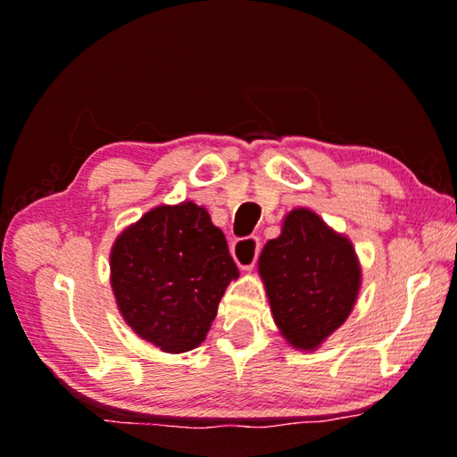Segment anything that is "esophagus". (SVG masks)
Returning <instances> with one entry per match:
<instances>
[{
  "label": "esophagus",
  "mask_w": 457,
  "mask_h": 457,
  "mask_svg": "<svg viewBox=\"0 0 457 457\" xmlns=\"http://www.w3.org/2000/svg\"><path fill=\"white\" fill-rule=\"evenodd\" d=\"M230 253L241 270H252L260 255V239L258 237H243L230 245Z\"/></svg>",
  "instance_id": "obj_1"
}]
</instances>
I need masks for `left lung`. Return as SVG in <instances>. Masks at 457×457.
I'll return each mask as SVG.
<instances>
[{"instance_id":"left-lung-1","label":"left lung","mask_w":457,"mask_h":457,"mask_svg":"<svg viewBox=\"0 0 457 457\" xmlns=\"http://www.w3.org/2000/svg\"><path fill=\"white\" fill-rule=\"evenodd\" d=\"M274 322L293 347L314 349L345 322L360 289V264L343 235L310 210H293L260 255Z\"/></svg>"}]
</instances>
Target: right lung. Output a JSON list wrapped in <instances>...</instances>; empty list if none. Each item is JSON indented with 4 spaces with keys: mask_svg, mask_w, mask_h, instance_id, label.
Wrapping results in <instances>:
<instances>
[{
    "mask_svg": "<svg viewBox=\"0 0 457 457\" xmlns=\"http://www.w3.org/2000/svg\"><path fill=\"white\" fill-rule=\"evenodd\" d=\"M110 270L124 320L168 353L205 339L227 285L239 277L222 230L193 202L160 205L124 230Z\"/></svg>",
    "mask_w": 457,
    "mask_h": 457,
    "instance_id": "obj_1",
    "label": "right lung"
}]
</instances>
